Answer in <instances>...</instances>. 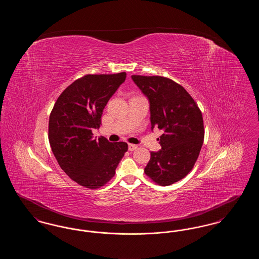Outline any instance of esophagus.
Wrapping results in <instances>:
<instances>
[{
    "label": "esophagus",
    "instance_id": "obj_1",
    "mask_svg": "<svg viewBox=\"0 0 259 259\" xmlns=\"http://www.w3.org/2000/svg\"><path fill=\"white\" fill-rule=\"evenodd\" d=\"M137 148H138V146H137V145H133V144H129V145H128V149H129L130 151L135 150Z\"/></svg>",
    "mask_w": 259,
    "mask_h": 259
}]
</instances>
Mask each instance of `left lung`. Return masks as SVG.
Instances as JSON below:
<instances>
[{"instance_id":"left-lung-1","label":"left lung","mask_w":259,"mask_h":259,"mask_svg":"<svg viewBox=\"0 0 259 259\" xmlns=\"http://www.w3.org/2000/svg\"><path fill=\"white\" fill-rule=\"evenodd\" d=\"M148 99L151 129L164 133L159 151L150 152L146 175L162 186L184 179L197 160L204 141L202 112L184 87L164 76H131Z\"/></svg>"}]
</instances>
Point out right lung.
Segmentation results:
<instances>
[{
	"mask_svg": "<svg viewBox=\"0 0 259 259\" xmlns=\"http://www.w3.org/2000/svg\"><path fill=\"white\" fill-rule=\"evenodd\" d=\"M126 78V73L87 74L67 87L50 116L49 140L62 170L90 189L106 185L128 150L124 142L93 138L108 101Z\"/></svg>",
	"mask_w": 259,
	"mask_h": 259,
	"instance_id": "right-lung-1",
	"label": "right lung"
}]
</instances>
